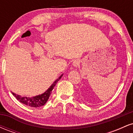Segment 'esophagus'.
<instances>
[{"label": "esophagus", "mask_w": 133, "mask_h": 133, "mask_svg": "<svg viewBox=\"0 0 133 133\" xmlns=\"http://www.w3.org/2000/svg\"><path fill=\"white\" fill-rule=\"evenodd\" d=\"M74 64V65L75 67L78 66V65H79V62L78 61H74V64Z\"/></svg>", "instance_id": "1"}]
</instances>
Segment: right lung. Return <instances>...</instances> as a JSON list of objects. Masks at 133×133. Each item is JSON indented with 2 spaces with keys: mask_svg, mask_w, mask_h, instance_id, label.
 <instances>
[{
  "mask_svg": "<svg viewBox=\"0 0 133 133\" xmlns=\"http://www.w3.org/2000/svg\"><path fill=\"white\" fill-rule=\"evenodd\" d=\"M62 76V75L57 80L55 81V82L52 84V86L50 87L45 92L43 93L42 94H41V95L34 96V97H22V96H21L20 95H17V94H15V93L14 92H12V94L16 97L17 99L21 103L24 104L26 105V106L34 107V108H37V107L42 106L46 103L47 100L49 99L50 96H51L52 91L54 89V87L56 86L57 82L60 80V79L61 78Z\"/></svg>",
  "mask_w": 133,
  "mask_h": 133,
  "instance_id": "1",
  "label": "right lung"
}]
</instances>
